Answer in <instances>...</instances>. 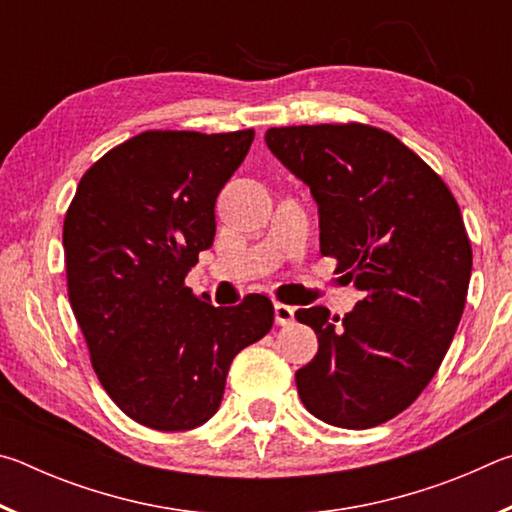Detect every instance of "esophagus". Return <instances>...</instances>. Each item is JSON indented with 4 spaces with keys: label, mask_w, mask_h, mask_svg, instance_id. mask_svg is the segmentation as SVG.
<instances>
[{
    "label": "esophagus",
    "mask_w": 512,
    "mask_h": 512,
    "mask_svg": "<svg viewBox=\"0 0 512 512\" xmlns=\"http://www.w3.org/2000/svg\"><path fill=\"white\" fill-rule=\"evenodd\" d=\"M273 311H275V323L277 325H291L293 316H296V309L289 307V305H282V302H275Z\"/></svg>",
    "instance_id": "esophagus-1"
}]
</instances>
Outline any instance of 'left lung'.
Returning <instances> with one entry per match:
<instances>
[{
    "mask_svg": "<svg viewBox=\"0 0 512 512\" xmlns=\"http://www.w3.org/2000/svg\"><path fill=\"white\" fill-rule=\"evenodd\" d=\"M266 146L318 205L320 253L363 291L343 320L298 309L318 352L296 372L311 415L368 429L415 402L463 316L472 246L447 185L375 126L268 128Z\"/></svg>",
    "mask_w": 512,
    "mask_h": 512,
    "instance_id": "8db88e82",
    "label": "left lung"
}]
</instances>
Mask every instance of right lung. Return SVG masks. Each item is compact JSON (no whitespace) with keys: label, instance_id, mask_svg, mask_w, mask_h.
<instances>
[{"label":"right lung","instance_id":"right-lung-1","mask_svg":"<svg viewBox=\"0 0 512 512\" xmlns=\"http://www.w3.org/2000/svg\"><path fill=\"white\" fill-rule=\"evenodd\" d=\"M255 131H146L85 171L63 225L67 293L92 368L144 427L187 431L219 411L230 363L273 327L266 296L196 298L185 277L214 241V205Z\"/></svg>","mask_w":512,"mask_h":512}]
</instances>
